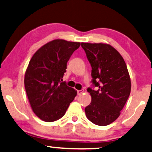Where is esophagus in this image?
I'll return each mask as SVG.
<instances>
[{
	"label": "esophagus",
	"mask_w": 152,
	"mask_h": 152,
	"mask_svg": "<svg viewBox=\"0 0 152 152\" xmlns=\"http://www.w3.org/2000/svg\"><path fill=\"white\" fill-rule=\"evenodd\" d=\"M84 92L83 90H77V94L78 95H80L81 94H83V92Z\"/></svg>",
	"instance_id": "34e87169"
}]
</instances>
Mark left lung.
I'll return each instance as SVG.
<instances>
[{"label":"left lung","mask_w":152,"mask_h":152,"mask_svg":"<svg viewBox=\"0 0 152 152\" xmlns=\"http://www.w3.org/2000/svg\"><path fill=\"white\" fill-rule=\"evenodd\" d=\"M81 46L92 66V87L88 88L92 102L85 108L86 117L93 124L107 126L120 116L130 95L126 64L120 53L109 44L83 42Z\"/></svg>","instance_id":"1"}]
</instances>
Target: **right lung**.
I'll list each match as a JSON object with an SVG mask.
<instances>
[{"label": "right lung", "instance_id": "right-lung-1", "mask_svg": "<svg viewBox=\"0 0 152 152\" xmlns=\"http://www.w3.org/2000/svg\"><path fill=\"white\" fill-rule=\"evenodd\" d=\"M80 42L55 39L38 49L26 71L24 85L28 100L35 115L51 122L65 114L76 91L62 81L66 63Z\"/></svg>", "mask_w": 152, "mask_h": 152}]
</instances>
